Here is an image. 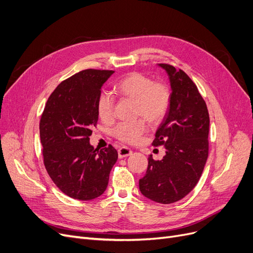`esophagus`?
<instances>
[{"instance_id":"esophagus-1","label":"esophagus","mask_w":253,"mask_h":253,"mask_svg":"<svg viewBox=\"0 0 253 253\" xmlns=\"http://www.w3.org/2000/svg\"><path fill=\"white\" fill-rule=\"evenodd\" d=\"M132 153H133L132 149L126 147V146H123V147H120V148L118 149V157H119L120 159H123V158L128 157L129 155H132Z\"/></svg>"}]
</instances>
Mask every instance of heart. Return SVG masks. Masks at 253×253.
Instances as JSON below:
<instances>
[{
	"instance_id": "b5f03b06",
	"label": "heart",
	"mask_w": 253,
	"mask_h": 253,
	"mask_svg": "<svg viewBox=\"0 0 253 253\" xmlns=\"http://www.w3.org/2000/svg\"><path fill=\"white\" fill-rule=\"evenodd\" d=\"M115 90L123 96L136 100V115L144 116L150 123L159 124L163 120L171 107V90L164 82L141 73H130L115 84ZM114 97L108 91L99 93L96 110L99 118L110 121L114 115ZM148 128L144 118L132 123H119L112 128V135L126 143L139 142Z\"/></svg>"
}]
</instances>
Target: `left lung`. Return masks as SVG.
<instances>
[{"mask_svg": "<svg viewBox=\"0 0 253 253\" xmlns=\"http://www.w3.org/2000/svg\"><path fill=\"white\" fill-rule=\"evenodd\" d=\"M170 77L172 99L153 141L165 146L162 160L148 157L145 175L139 188L145 197L159 204H173L194 189L209 157L210 116L195 83L184 70L161 63Z\"/></svg>", "mask_w": 253, "mask_h": 253, "instance_id": "obj_1", "label": "left lung"}]
</instances>
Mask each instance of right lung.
I'll return each mask as SVG.
<instances>
[{
  "label": "right lung",
  "mask_w": 253,
  "mask_h": 253,
  "mask_svg": "<svg viewBox=\"0 0 253 253\" xmlns=\"http://www.w3.org/2000/svg\"><path fill=\"white\" fill-rule=\"evenodd\" d=\"M113 73L85 69L62 81L49 95L40 118L44 167L57 188L75 199L102 195L118 158L111 144L94 149L89 143L98 120L97 97Z\"/></svg>",
  "instance_id": "1"
}]
</instances>
